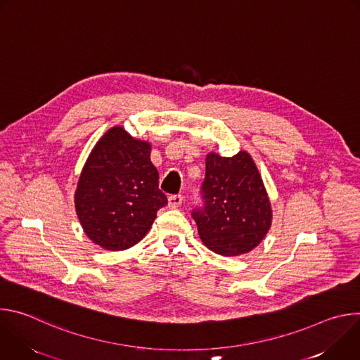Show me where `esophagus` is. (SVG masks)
Here are the masks:
<instances>
[{"label":"esophagus","instance_id":"34e87169","mask_svg":"<svg viewBox=\"0 0 360 360\" xmlns=\"http://www.w3.org/2000/svg\"><path fill=\"white\" fill-rule=\"evenodd\" d=\"M182 202H184V196L182 195H172V196L168 198L169 208H178V207H181V205H182Z\"/></svg>","mask_w":360,"mask_h":360}]
</instances>
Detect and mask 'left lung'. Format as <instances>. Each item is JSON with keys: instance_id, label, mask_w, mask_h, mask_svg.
Segmentation results:
<instances>
[{"instance_id": "1", "label": "left lung", "mask_w": 360, "mask_h": 360, "mask_svg": "<svg viewBox=\"0 0 360 360\" xmlns=\"http://www.w3.org/2000/svg\"><path fill=\"white\" fill-rule=\"evenodd\" d=\"M205 164V205L192 212L199 238L222 256L248 253L272 225L271 200L258 167L246 150L231 158L210 152Z\"/></svg>"}]
</instances>
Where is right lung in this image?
<instances>
[{
	"mask_svg": "<svg viewBox=\"0 0 360 360\" xmlns=\"http://www.w3.org/2000/svg\"><path fill=\"white\" fill-rule=\"evenodd\" d=\"M158 181L150 143L120 125L110 128L88 155L74 195L86 236L107 250L136 245L168 203Z\"/></svg>",
	"mask_w": 360,
	"mask_h": 360,
	"instance_id": "obj_1",
	"label": "right lung"
}]
</instances>
